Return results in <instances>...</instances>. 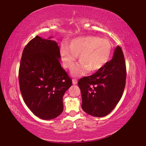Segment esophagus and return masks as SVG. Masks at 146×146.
<instances>
[{
  "instance_id": "esophagus-1",
  "label": "esophagus",
  "mask_w": 146,
  "mask_h": 146,
  "mask_svg": "<svg viewBox=\"0 0 146 146\" xmlns=\"http://www.w3.org/2000/svg\"><path fill=\"white\" fill-rule=\"evenodd\" d=\"M72 82H73V84L75 85V84H77V80H76V78H73L72 80Z\"/></svg>"
}]
</instances>
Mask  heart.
<instances>
[{
    "instance_id": "heart-1",
    "label": "heart",
    "mask_w": 146,
    "mask_h": 146,
    "mask_svg": "<svg viewBox=\"0 0 146 146\" xmlns=\"http://www.w3.org/2000/svg\"><path fill=\"white\" fill-rule=\"evenodd\" d=\"M60 55L64 66L70 69L79 55L80 63L71 71L74 76L100 70L108 63L112 52L111 42L98 36H85L74 38L70 46L64 44L60 48Z\"/></svg>"
}]
</instances>
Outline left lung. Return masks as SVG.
<instances>
[{
  "mask_svg": "<svg viewBox=\"0 0 146 146\" xmlns=\"http://www.w3.org/2000/svg\"><path fill=\"white\" fill-rule=\"evenodd\" d=\"M125 79L124 56L118 46L111 60L102 69L78 80L84 111L97 117L108 115L122 98Z\"/></svg>",
  "mask_w": 146,
  "mask_h": 146,
  "instance_id": "1",
  "label": "left lung"
}]
</instances>
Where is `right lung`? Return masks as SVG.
<instances>
[{
  "instance_id": "right-lung-1",
  "label": "right lung",
  "mask_w": 146,
  "mask_h": 146,
  "mask_svg": "<svg viewBox=\"0 0 146 146\" xmlns=\"http://www.w3.org/2000/svg\"><path fill=\"white\" fill-rule=\"evenodd\" d=\"M36 35L24 48L19 71L24 102L36 117L51 120L63 111L62 98L72 80L60 63V48L55 40Z\"/></svg>"
}]
</instances>
